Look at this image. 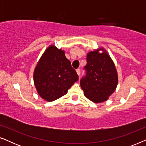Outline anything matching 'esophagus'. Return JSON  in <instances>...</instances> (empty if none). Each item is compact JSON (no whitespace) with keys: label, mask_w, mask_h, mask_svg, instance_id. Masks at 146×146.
<instances>
[{"label":"esophagus","mask_w":146,"mask_h":146,"mask_svg":"<svg viewBox=\"0 0 146 146\" xmlns=\"http://www.w3.org/2000/svg\"><path fill=\"white\" fill-rule=\"evenodd\" d=\"M76 72H77L78 75V76L80 75V69H77V70H76Z\"/></svg>","instance_id":"1"}]
</instances>
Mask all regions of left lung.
<instances>
[{"mask_svg": "<svg viewBox=\"0 0 146 146\" xmlns=\"http://www.w3.org/2000/svg\"><path fill=\"white\" fill-rule=\"evenodd\" d=\"M103 50L102 53L99 50ZM86 76L80 80L84 96L94 103L106 101L116 89L118 77L115 64L105 49L88 53Z\"/></svg>", "mask_w": 146, "mask_h": 146, "instance_id": "obj_1", "label": "left lung"}]
</instances>
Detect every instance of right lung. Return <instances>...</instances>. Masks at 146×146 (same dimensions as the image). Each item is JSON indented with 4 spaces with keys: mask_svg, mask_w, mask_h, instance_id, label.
Masks as SVG:
<instances>
[{
    "mask_svg": "<svg viewBox=\"0 0 146 146\" xmlns=\"http://www.w3.org/2000/svg\"><path fill=\"white\" fill-rule=\"evenodd\" d=\"M34 82L42 98L52 102L63 96L78 80L64 51L51 45L42 55L35 69Z\"/></svg>",
    "mask_w": 146,
    "mask_h": 146,
    "instance_id": "right-lung-1",
    "label": "right lung"
}]
</instances>
